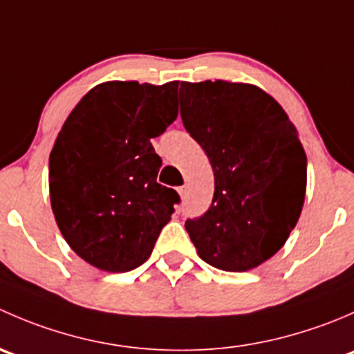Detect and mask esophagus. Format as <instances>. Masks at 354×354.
Instances as JSON below:
<instances>
[{"mask_svg":"<svg viewBox=\"0 0 354 354\" xmlns=\"http://www.w3.org/2000/svg\"><path fill=\"white\" fill-rule=\"evenodd\" d=\"M178 194H180L181 198L187 197V187H180V188H178Z\"/></svg>","mask_w":354,"mask_h":354,"instance_id":"34e87169","label":"esophagus"}]
</instances>
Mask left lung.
Wrapping results in <instances>:
<instances>
[{
  "label": "left lung",
  "instance_id": "left-lung-1",
  "mask_svg": "<svg viewBox=\"0 0 354 354\" xmlns=\"http://www.w3.org/2000/svg\"><path fill=\"white\" fill-rule=\"evenodd\" d=\"M180 114L214 171L209 210L185 223L203 262L255 269L283 248L301 214L306 154L279 102L252 84L181 82Z\"/></svg>",
  "mask_w": 354,
  "mask_h": 354
}]
</instances>
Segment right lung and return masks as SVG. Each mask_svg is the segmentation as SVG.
<instances>
[{
  "label": "right lung",
  "mask_w": 354,
  "mask_h": 354,
  "mask_svg": "<svg viewBox=\"0 0 354 354\" xmlns=\"http://www.w3.org/2000/svg\"><path fill=\"white\" fill-rule=\"evenodd\" d=\"M178 82L95 85L63 123L49 156V197L70 248L95 269L128 272L151 257L171 221L173 188L151 138L176 120Z\"/></svg>",
  "instance_id": "right-lung-1"
}]
</instances>
